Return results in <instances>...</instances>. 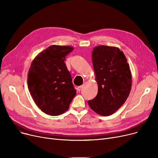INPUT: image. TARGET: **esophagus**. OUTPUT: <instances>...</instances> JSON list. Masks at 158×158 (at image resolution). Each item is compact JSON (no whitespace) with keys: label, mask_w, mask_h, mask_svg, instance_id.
Instances as JSON below:
<instances>
[{"label":"esophagus","mask_w":158,"mask_h":158,"mask_svg":"<svg viewBox=\"0 0 158 158\" xmlns=\"http://www.w3.org/2000/svg\"><path fill=\"white\" fill-rule=\"evenodd\" d=\"M77 90L78 91V92H80V91H81V86H78V87H77Z\"/></svg>","instance_id":"esophagus-1"}]
</instances>
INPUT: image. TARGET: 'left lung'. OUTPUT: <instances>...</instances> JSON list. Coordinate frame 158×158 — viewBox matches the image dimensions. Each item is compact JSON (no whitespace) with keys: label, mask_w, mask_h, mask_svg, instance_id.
Here are the masks:
<instances>
[{"label":"left lung","mask_w":158,"mask_h":158,"mask_svg":"<svg viewBox=\"0 0 158 158\" xmlns=\"http://www.w3.org/2000/svg\"><path fill=\"white\" fill-rule=\"evenodd\" d=\"M98 93L88 101L90 108L102 116H110L125 103L132 86L129 64L123 52L116 47L99 45L92 54Z\"/></svg>","instance_id":"obj_1"}]
</instances>
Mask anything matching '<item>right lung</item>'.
<instances>
[{
	"mask_svg": "<svg viewBox=\"0 0 158 158\" xmlns=\"http://www.w3.org/2000/svg\"><path fill=\"white\" fill-rule=\"evenodd\" d=\"M73 50L71 46L52 45L39 53L31 64L28 88L36 106L47 114L64 113L76 95L64 63Z\"/></svg>",
	"mask_w": 158,
	"mask_h": 158,
	"instance_id": "add662e5",
	"label": "right lung"
}]
</instances>
